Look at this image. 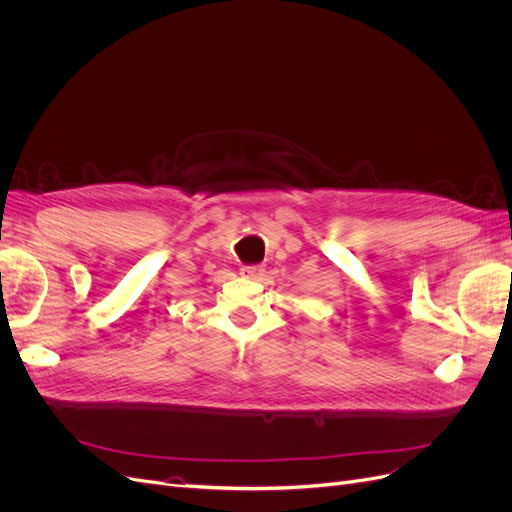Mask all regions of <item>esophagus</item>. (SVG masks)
<instances>
[{
	"label": "esophagus",
	"instance_id": "obj_1",
	"mask_svg": "<svg viewBox=\"0 0 512 512\" xmlns=\"http://www.w3.org/2000/svg\"><path fill=\"white\" fill-rule=\"evenodd\" d=\"M241 275L247 277V280H260L262 275H265V267L262 265H250V267H243Z\"/></svg>",
	"mask_w": 512,
	"mask_h": 512
}]
</instances>
